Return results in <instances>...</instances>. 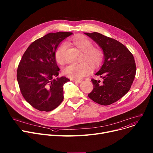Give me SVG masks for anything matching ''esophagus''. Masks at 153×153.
I'll return each instance as SVG.
<instances>
[{"label": "esophagus", "instance_id": "esophagus-1", "mask_svg": "<svg viewBox=\"0 0 153 153\" xmlns=\"http://www.w3.org/2000/svg\"><path fill=\"white\" fill-rule=\"evenodd\" d=\"M73 82L74 83H80L81 80H73Z\"/></svg>", "mask_w": 153, "mask_h": 153}]
</instances>
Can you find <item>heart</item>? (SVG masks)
<instances>
[{
	"label": "heart",
	"mask_w": 153,
	"mask_h": 153,
	"mask_svg": "<svg viewBox=\"0 0 153 153\" xmlns=\"http://www.w3.org/2000/svg\"><path fill=\"white\" fill-rule=\"evenodd\" d=\"M82 52V60L79 64H70L63 69V73L67 77L73 80H79L88 74L91 68L96 69L102 65L105 53L101 48L94 47L93 42L88 37L83 35H77L71 38L68 42ZM67 48L66 43H61L55 52V58L59 64L65 62V53Z\"/></svg>",
	"instance_id": "1"
}]
</instances>
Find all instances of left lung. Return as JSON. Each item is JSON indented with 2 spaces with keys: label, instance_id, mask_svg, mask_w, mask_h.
<instances>
[{
  "label": "left lung",
  "instance_id": "8db88e82",
  "mask_svg": "<svg viewBox=\"0 0 153 153\" xmlns=\"http://www.w3.org/2000/svg\"><path fill=\"white\" fill-rule=\"evenodd\" d=\"M85 34L95 40L105 53L103 65L96 73L103 81L91 79L94 88L88 96L100 105H109L129 91L137 70L134 57L124 45L116 39L96 32Z\"/></svg>",
  "mask_w": 153,
  "mask_h": 153
}]
</instances>
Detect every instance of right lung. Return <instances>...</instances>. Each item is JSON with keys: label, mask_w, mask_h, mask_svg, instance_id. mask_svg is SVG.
Listing matches in <instances>:
<instances>
[{"label": "right lung", "mask_w": 153, "mask_h": 153, "mask_svg": "<svg viewBox=\"0 0 153 153\" xmlns=\"http://www.w3.org/2000/svg\"><path fill=\"white\" fill-rule=\"evenodd\" d=\"M72 34H46L30 44L20 60L16 74L20 91L27 102L40 111H52L63 100V85L69 79L58 77L59 68L55 52L59 43Z\"/></svg>", "instance_id": "obj_1"}]
</instances>
